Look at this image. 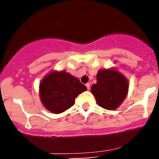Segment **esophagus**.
<instances>
[{"label": "esophagus", "instance_id": "34e87169", "mask_svg": "<svg viewBox=\"0 0 159 159\" xmlns=\"http://www.w3.org/2000/svg\"><path fill=\"white\" fill-rule=\"evenodd\" d=\"M86 87H87V90H90V84L89 83H87V84H86Z\"/></svg>", "mask_w": 159, "mask_h": 159}]
</instances>
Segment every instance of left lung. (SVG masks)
<instances>
[{"label":"left lung","instance_id":"left-lung-1","mask_svg":"<svg viewBox=\"0 0 159 159\" xmlns=\"http://www.w3.org/2000/svg\"><path fill=\"white\" fill-rule=\"evenodd\" d=\"M97 82L93 84L91 93L99 106L115 110L123 102L129 91V81L115 68L98 70Z\"/></svg>","mask_w":159,"mask_h":159}]
</instances>
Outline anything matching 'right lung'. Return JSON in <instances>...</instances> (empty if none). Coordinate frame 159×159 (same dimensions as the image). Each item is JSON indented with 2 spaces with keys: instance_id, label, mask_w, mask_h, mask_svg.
<instances>
[{
  "instance_id": "add662e5",
  "label": "right lung",
  "mask_w": 159,
  "mask_h": 159,
  "mask_svg": "<svg viewBox=\"0 0 159 159\" xmlns=\"http://www.w3.org/2000/svg\"><path fill=\"white\" fill-rule=\"evenodd\" d=\"M87 90L79 79L69 72L53 70L39 83L41 102L53 114H61L75 104V98Z\"/></svg>"
}]
</instances>
